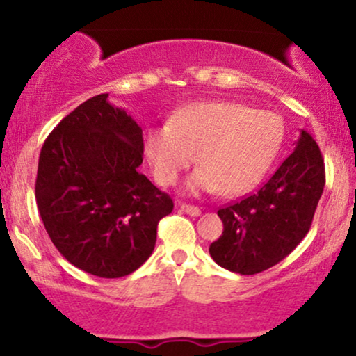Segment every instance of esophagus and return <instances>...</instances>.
Listing matches in <instances>:
<instances>
[{"label":"esophagus","instance_id":"esophagus-1","mask_svg":"<svg viewBox=\"0 0 356 356\" xmlns=\"http://www.w3.org/2000/svg\"><path fill=\"white\" fill-rule=\"evenodd\" d=\"M181 209L189 216H201V209L197 206H191V204H181Z\"/></svg>","mask_w":356,"mask_h":356}]
</instances>
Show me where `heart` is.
I'll return each instance as SVG.
<instances>
[{
    "label": "heart",
    "mask_w": 356,
    "mask_h": 356,
    "mask_svg": "<svg viewBox=\"0 0 356 356\" xmlns=\"http://www.w3.org/2000/svg\"><path fill=\"white\" fill-rule=\"evenodd\" d=\"M284 125L280 115L229 100L191 104L172 113L167 125H150L144 152L155 181L172 186L194 162L192 192L244 194L256 186L280 154Z\"/></svg>",
    "instance_id": "heart-1"
}]
</instances>
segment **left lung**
I'll use <instances>...</instances> for the list:
<instances>
[{"label": "left lung", "mask_w": 356, "mask_h": 356, "mask_svg": "<svg viewBox=\"0 0 356 356\" xmlns=\"http://www.w3.org/2000/svg\"><path fill=\"white\" fill-rule=\"evenodd\" d=\"M323 189L320 147L301 130L296 149L259 191L218 211L224 231L211 244L212 259L248 276L275 266L308 234Z\"/></svg>", "instance_id": "8db88e82"}]
</instances>
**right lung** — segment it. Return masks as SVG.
<instances>
[{
  "label": "right lung",
  "instance_id": "right-lung-1",
  "mask_svg": "<svg viewBox=\"0 0 356 356\" xmlns=\"http://www.w3.org/2000/svg\"><path fill=\"white\" fill-rule=\"evenodd\" d=\"M108 93L68 113L40 152L35 197L51 243L73 266L122 277L152 254L157 224L174 202L138 165L142 129Z\"/></svg>",
  "mask_w": 356,
  "mask_h": 356
}]
</instances>
